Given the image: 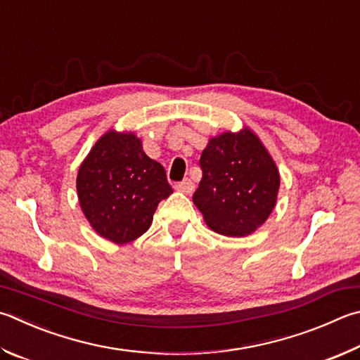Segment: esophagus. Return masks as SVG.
<instances>
[{
  "label": "esophagus",
  "mask_w": 360,
  "mask_h": 360,
  "mask_svg": "<svg viewBox=\"0 0 360 360\" xmlns=\"http://www.w3.org/2000/svg\"><path fill=\"white\" fill-rule=\"evenodd\" d=\"M174 188L178 192H182L186 195H191L193 192V182L191 179H184L182 182H179V184H176Z\"/></svg>",
  "instance_id": "esophagus-1"
}]
</instances>
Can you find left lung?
Masks as SVG:
<instances>
[{
  "mask_svg": "<svg viewBox=\"0 0 360 360\" xmlns=\"http://www.w3.org/2000/svg\"><path fill=\"white\" fill-rule=\"evenodd\" d=\"M200 167L202 178L193 193V205L212 231L231 238L248 236L276 207L278 168L250 127L209 139Z\"/></svg>",
  "mask_w": 360,
  "mask_h": 360,
  "instance_id": "1",
  "label": "left lung"
}]
</instances>
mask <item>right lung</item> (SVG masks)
Instances as JSON below:
<instances>
[{"mask_svg": "<svg viewBox=\"0 0 360 360\" xmlns=\"http://www.w3.org/2000/svg\"><path fill=\"white\" fill-rule=\"evenodd\" d=\"M172 193L165 168L148 158L134 132L110 129L78 168L77 195L84 217L101 238L117 245L146 233L159 202Z\"/></svg>", "mask_w": 360, "mask_h": 360, "instance_id": "obj_1", "label": "right lung"}]
</instances>
